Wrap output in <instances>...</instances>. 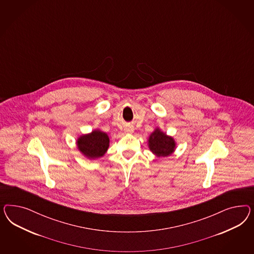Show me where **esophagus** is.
Wrapping results in <instances>:
<instances>
[{
  "label": "esophagus",
  "mask_w": 254,
  "mask_h": 254,
  "mask_svg": "<svg viewBox=\"0 0 254 254\" xmlns=\"http://www.w3.org/2000/svg\"><path fill=\"white\" fill-rule=\"evenodd\" d=\"M125 132L126 133H133V127H127L126 128H125Z\"/></svg>",
  "instance_id": "1"
}]
</instances>
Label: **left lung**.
Returning a JSON list of instances; mask_svg holds the SVG:
<instances>
[{
	"instance_id": "obj_1",
	"label": "left lung",
	"mask_w": 254,
	"mask_h": 254,
	"mask_svg": "<svg viewBox=\"0 0 254 254\" xmlns=\"http://www.w3.org/2000/svg\"><path fill=\"white\" fill-rule=\"evenodd\" d=\"M76 143L78 149L85 156L89 159H96L107 152L110 139L105 132L97 129L80 136Z\"/></svg>"
}]
</instances>
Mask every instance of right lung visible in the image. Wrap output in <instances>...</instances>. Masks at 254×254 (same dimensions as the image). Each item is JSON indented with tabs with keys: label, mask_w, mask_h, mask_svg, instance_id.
Listing matches in <instances>:
<instances>
[{
	"label": "right lung",
	"mask_w": 254,
	"mask_h": 254,
	"mask_svg": "<svg viewBox=\"0 0 254 254\" xmlns=\"http://www.w3.org/2000/svg\"><path fill=\"white\" fill-rule=\"evenodd\" d=\"M148 145L152 153L156 156L165 157L173 154L176 148V142L174 138L168 136L166 133H164L157 127L150 135L148 139Z\"/></svg>",
	"instance_id": "1"
}]
</instances>
